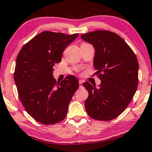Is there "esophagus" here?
<instances>
[{"mask_svg":"<svg viewBox=\"0 0 152 152\" xmlns=\"http://www.w3.org/2000/svg\"><path fill=\"white\" fill-rule=\"evenodd\" d=\"M82 83H83V80H80L79 81V86L80 87H82Z\"/></svg>","mask_w":152,"mask_h":152,"instance_id":"34e87169","label":"esophagus"}]
</instances>
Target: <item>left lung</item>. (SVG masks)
Wrapping results in <instances>:
<instances>
[{
    "label": "left lung",
    "instance_id": "8db88e82",
    "mask_svg": "<svg viewBox=\"0 0 152 152\" xmlns=\"http://www.w3.org/2000/svg\"><path fill=\"white\" fill-rule=\"evenodd\" d=\"M81 38L95 49L94 65L102 83L98 88L89 82L86 111L91 118L108 121L128 107L138 85L139 63L133 50L117 34L100 30L84 34Z\"/></svg>",
    "mask_w": 152,
    "mask_h": 152
}]
</instances>
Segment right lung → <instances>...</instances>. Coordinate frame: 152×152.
Wrapping results in <instances>:
<instances>
[{
  "mask_svg": "<svg viewBox=\"0 0 152 152\" xmlns=\"http://www.w3.org/2000/svg\"><path fill=\"white\" fill-rule=\"evenodd\" d=\"M78 34L44 31L22 46L16 59L14 80L20 101L35 121L44 125L59 123L66 117L79 81L68 75L61 83L53 77V66Z\"/></svg>",
  "mask_w": 152,
  "mask_h": 152,
  "instance_id": "add662e5",
  "label": "right lung"
}]
</instances>
